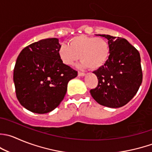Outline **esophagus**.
Instances as JSON below:
<instances>
[{
    "mask_svg": "<svg viewBox=\"0 0 152 152\" xmlns=\"http://www.w3.org/2000/svg\"><path fill=\"white\" fill-rule=\"evenodd\" d=\"M85 76V73H81V72H79V73H78V76H80V77H82V76Z\"/></svg>",
    "mask_w": 152,
    "mask_h": 152,
    "instance_id": "34e87169",
    "label": "esophagus"
}]
</instances>
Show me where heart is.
Returning <instances> with one entry per match:
<instances>
[{"label":"heart","mask_w":152,"mask_h":152,"mask_svg":"<svg viewBox=\"0 0 152 152\" xmlns=\"http://www.w3.org/2000/svg\"><path fill=\"white\" fill-rule=\"evenodd\" d=\"M110 54V47L106 39L84 35L73 37L68 45L62 44L58 50V57L66 65H73L80 58L79 67L92 70L102 67Z\"/></svg>","instance_id":"b5f03b06"}]
</instances>
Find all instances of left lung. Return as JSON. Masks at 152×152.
Here are the masks:
<instances>
[{"label":"left lung","mask_w":152,"mask_h":152,"mask_svg":"<svg viewBox=\"0 0 152 152\" xmlns=\"http://www.w3.org/2000/svg\"><path fill=\"white\" fill-rule=\"evenodd\" d=\"M96 35L108 40L110 54L105 64L93 72L99 82L90 92L101 105L123 107L134 96L142 84L140 56L126 39L110 35Z\"/></svg>","instance_id":"left-lung-1"}]
</instances>
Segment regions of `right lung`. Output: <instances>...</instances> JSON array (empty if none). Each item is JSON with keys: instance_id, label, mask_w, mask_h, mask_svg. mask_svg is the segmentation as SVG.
I'll return each mask as SVG.
<instances>
[{"instance_id": "add662e5", "label": "right lung", "mask_w": 152, "mask_h": 152, "mask_svg": "<svg viewBox=\"0 0 152 152\" xmlns=\"http://www.w3.org/2000/svg\"><path fill=\"white\" fill-rule=\"evenodd\" d=\"M56 38L42 39L23 48L16 60L13 81L20 104L36 113H47L64 99L69 81L77 71L64 64L58 55Z\"/></svg>"}]
</instances>
